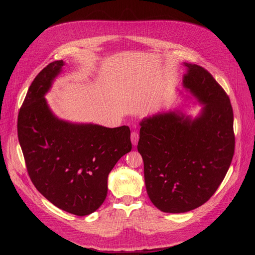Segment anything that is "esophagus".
I'll use <instances>...</instances> for the list:
<instances>
[{"label": "esophagus", "instance_id": "1", "mask_svg": "<svg viewBox=\"0 0 255 255\" xmlns=\"http://www.w3.org/2000/svg\"><path fill=\"white\" fill-rule=\"evenodd\" d=\"M138 140H139V134L136 131L132 132L131 133V142H132V144L133 145H137Z\"/></svg>", "mask_w": 255, "mask_h": 255}]
</instances>
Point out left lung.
<instances>
[{
    "label": "left lung",
    "instance_id": "obj_1",
    "mask_svg": "<svg viewBox=\"0 0 255 255\" xmlns=\"http://www.w3.org/2000/svg\"><path fill=\"white\" fill-rule=\"evenodd\" d=\"M188 67L184 88L203 105L192 119L180 111L140 122L137 149L152 204L165 213H185L205 204L231 164L235 136L230 99L204 67Z\"/></svg>",
    "mask_w": 255,
    "mask_h": 255
}]
</instances>
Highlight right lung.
I'll return each mask as SVG.
<instances>
[{
    "mask_svg": "<svg viewBox=\"0 0 255 255\" xmlns=\"http://www.w3.org/2000/svg\"><path fill=\"white\" fill-rule=\"evenodd\" d=\"M63 65L49 63L32 82L18 115V138L38 192L65 212L87 216L104 203L109 173L131 151L130 129L58 119L44 96Z\"/></svg>",
    "mask_w": 255,
    "mask_h": 255,
    "instance_id": "right-lung-1",
    "label": "right lung"
}]
</instances>
